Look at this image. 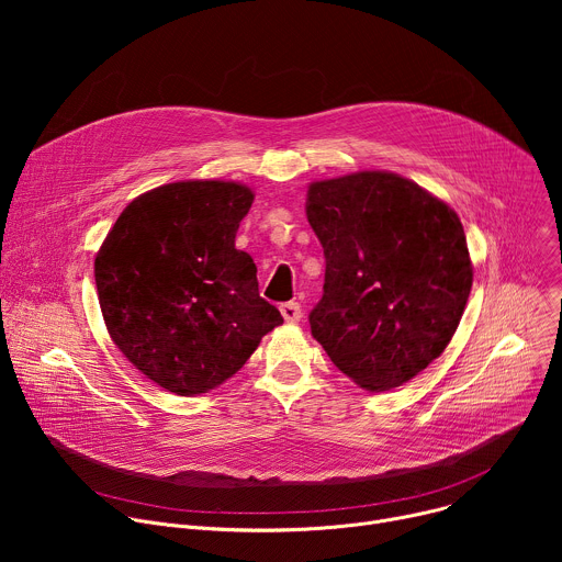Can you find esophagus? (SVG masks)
I'll return each instance as SVG.
<instances>
[{
  "label": "esophagus",
  "instance_id": "esophagus-1",
  "mask_svg": "<svg viewBox=\"0 0 562 562\" xmlns=\"http://www.w3.org/2000/svg\"><path fill=\"white\" fill-rule=\"evenodd\" d=\"M280 313H282V317L286 319V323H300V317H302V306L297 304V302H284V304H280Z\"/></svg>",
  "mask_w": 562,
  "mask_h": 562
}]
</instances>
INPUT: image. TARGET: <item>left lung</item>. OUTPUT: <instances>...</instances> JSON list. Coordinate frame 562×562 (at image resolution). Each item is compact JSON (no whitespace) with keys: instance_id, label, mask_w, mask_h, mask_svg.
<instances>
[{"instance_id":"8db88e82","label":"left lung","mask_w":562,"mask_h":562,"mask_svg":"<svg viewBox=\"0 0 562 562\" xmlns=\"http://www.w3.org/2000/svg\"><path fill=\"white\" fill-rule=\"evenodd\" d=\"M306 220L327 260L308 323L331 362L389 391L440 358L473 282L456 211L407 178L358 171L311 182Z\"/></svg>"}]
</instances>
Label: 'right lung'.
<instances>
[{"instance_id":"1","label":"right lung","mask_w":562,"mask_h":562,"mask_svg":"<svg viewBox=\"0 0 562 562\" xmlns=\"http://www.w3.org/2000/svg\"><path fill=\"white\" fill-rule=\"evenodd\" d=\"M254 191L187 180L135 198L95 258L106 329L146 378L176 395L215 389L282 325L258 269L235 249Z\"/></svg>"}]
</instances>
